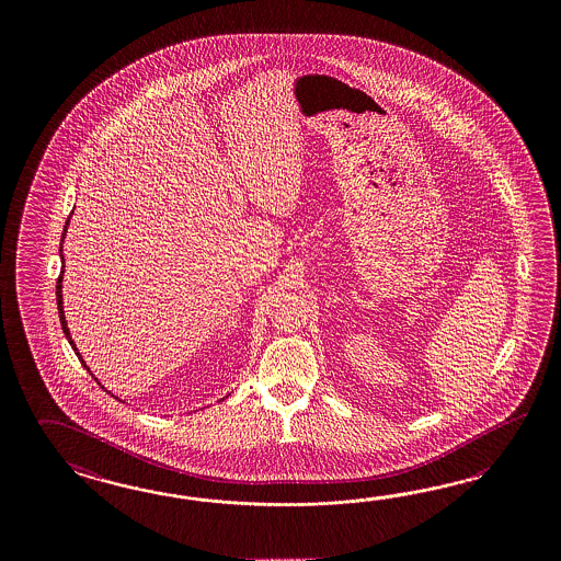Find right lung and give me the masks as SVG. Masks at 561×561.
Segmentation results:
<instances>
[{
    "label": "right lung",
    "instance_id": "add662e5",
    "mask_svg": "<svg viewBox=\"0 0 561 561\" xmlns=\"http://www.w3.org/2000/svg\"><path fill=\"white\" fill-rule=\"evenodd\" d=\"M67 225H69V219H67V224H65L64 236H61V248H59V252H61V262H64V238L65 233H67ZM57 309H59V320H61V328H64V334L67 340H69V344H71V348L76 351L78 354V358L81 360V365L85 367V370H90V367L85 365V360L81 358V354L78 353V346H76V342L71 340V334H69V328H67V320H65V311H64V271L59 274V278H57ZM90 375L94 377V373L90 370ZM96 379V377H94ZM98 381V379H96Z\"/></svg>",
    "mask_w": 561,
    "mask_h": 561
}]
</instances>
